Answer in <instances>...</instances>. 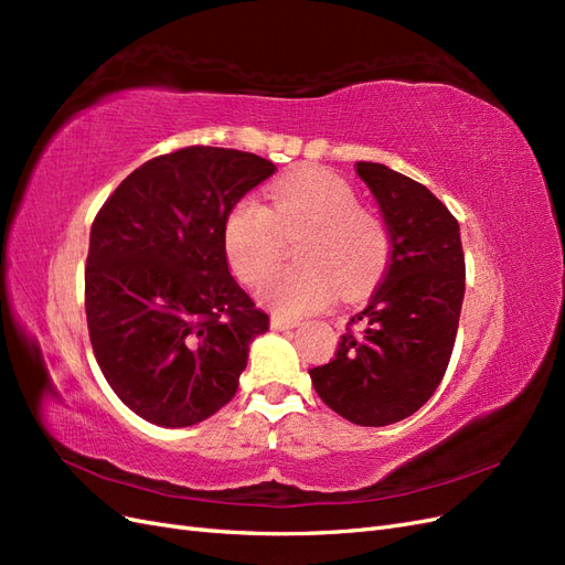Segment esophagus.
Wrapping results in <instances>:
<instances>
[{
	"instance_id": "esophagus-1",
	"label": "esophagus",
	"mask_w": 565,
	"mask_h": 565,
	"mask_svg": "<svg viewBox=\"0 0 565 565\" xmlns=\"http://www.w3.org/2000/svg\"><path fill=\"white\" fill-rule=\"evenodd\" d=\"M299 324V318H285L280 313H273L270 316V328L273 330H292Z\"/></svg>"
}]
</instances>
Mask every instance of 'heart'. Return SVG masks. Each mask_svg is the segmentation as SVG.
Instances as JSON below:
<instances>
[{"mask_svg": "<svg viewBox=\"0 0 565 565\" xmlns=\"http://www.w3.org/2000/svg\"><path fill=\"white\" fill-rule=\"evenodd\" d=\"M270 210L243 198L224 226V247L235 276L247 285L262 282L282 256V237H297L292 268L276 273L262 299L280 313H311L334 295L358 297L380 280L388 262L384 221L358 204L341 177L309 167L268 188Z\"/></svg>", "mask_w": 565, "mask_h": 565, "instance_id": "1", "label": "heart"}]
</instances>
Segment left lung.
I'll return each mask as SVG.
<instances>
[{
  "label": "left lung",
  "instance_id": "left-lung-1",
  "mask_svg": "<svg viewBox=\"0 0 565 565\" xmlns=\"http://www.w3.org/2000/svg\"><path fill=\"white\" fill-rule=\"evenodd\" d=\"M380 204L391 256L377 292L351 318L328 365L309 370L322 403L361 426L401 422L434 396L448 370L461 301L459 224L429 188L386 164L355 162Z\"/></svg>",
  "mask_w": 565,
  "mask_h": 565
}]
</instances>
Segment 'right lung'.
Returning <instances> with one entry per match:
<instances>
[{
    "label": "right lung",
    "mask_w": 565,
    "mask_h": 565,
    "mask_svg": "<svg viewBox=\"0 0 565 565\" xmlns=\"http://www.w3.org/2000/svg\"><path fill=\"white\" fill-rule=\"evenodd\" d=\"M273 172L252 152L181 148L134 169L94 218L84 268L94 355L117 398L150 424L212 417L268 330L231 276L224 226Z\"/></svg>",
    "instance_id": "obj_1"
}]
</instances>
